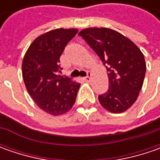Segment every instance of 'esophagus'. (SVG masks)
I'll return each mask as SVG.
<instances>
[{
	"label": "esophagus",
	"instance_id": "esophagus-1",
	"mask_svg": "<svg viewBox=\"0 0 160 160\" xmlns=\"http://www.w3.org/2000/svg\"><path fill=\"white\" fill-rule=\"evenodd\" d=\"M83 79H84V81H85V82H87V83L91 82V79H92V77H91V74H88V76L84 77Z\"/></svg>",
	"mask_w": 160,
	"mask_h": 160
}]
</instances>
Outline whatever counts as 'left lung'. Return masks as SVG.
<instances>
[{
	"label": "left lung",
	"mask_w": 160,
	"mask_h": 160,
	"mask_svg": "<svg viewBox=\"0 0 160 160\" xmlns=\"http://www.w3.org/2000/svg\"><path fill=\"white\" fill-rule=\"evenodd\" d=\"M82 36L106 67L108 90L99 96L102 107L111 113H122L138 98L144 81L143 53L129 38L107 28L81 30Z\"/></svg>",
	"instance_id": "8db88e82"
}]
</instances>
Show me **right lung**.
Wrapping results in <instances>:
<instances>
[{
    "label": "right lung",
    "mask_w": 160,
    "mask_h": 160,
    "mask_svg": "<svg viewBox=\"0 0 160 160\" xmlns=\"http://www.w3.org/2000/svg\"><path fill=\"white\" fill-rule=\"evenodd\" d=\"M77 28H57L36 37L22 61V77L28 93L44 112L60 116L74 106L81 83L57 75L59 58Z\"/></svg>",
    "instance_id": "1"
}]
</instances>
